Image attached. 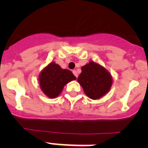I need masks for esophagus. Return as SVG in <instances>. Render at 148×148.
<instances>
[{"label":"esophagus","mask_w":148,"mask_h":148,"mask_svg":"<svg viewBox=\"0 0 148 148\" xmlns=\"http://www.w3.org/2000/svg\"><path fill=\"white\" fill-rule=\"evenodd\" d=\"M73 74H74V75H75V77H76V78H78V73H77V72H76V70H73Z\"/></svg>","instance_id":"34e87169"}]
</instances>
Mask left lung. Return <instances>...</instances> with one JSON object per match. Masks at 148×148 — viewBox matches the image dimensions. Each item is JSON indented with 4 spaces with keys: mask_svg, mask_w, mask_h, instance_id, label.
Instances as JSON below:
<instances>
[{
    "mask_svg": "<svg viewBox=\"0 0 148 148\" xmlns=\"http://www.w3.org/2000/svg\"><path fill=\"white\" fill-rule=\"evenodd\" d=\"M77 80L86 95L93 100L100 99L108 92L113 83L109 72L94 61H90L82 66V73Z\"/></svg>",
    "mask_w": 148,
    "mask_h": 148,
    "instance_id": "8db88e82",
    "label": "left lung"
}]
</instances>
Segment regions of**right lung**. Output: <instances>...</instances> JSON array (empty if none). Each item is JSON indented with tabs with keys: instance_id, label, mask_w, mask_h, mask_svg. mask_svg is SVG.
Instances as JSON below:
<instances>
[{
	"instance_id": "obj_1",
	"label": "right lung",
	"mask_w": 148,
	"mask_h": 148,
	"mask_svg": "<svg viewBox=\"0 0 148 148\" xmlns=\"http://www.w3.org/2000/svg\"><path fill=\"white\" fill-rule=\"evenodd\" d=\"M75 79L76 77L70 70L62 69L55 62L49 64L39 75L40 88L51 99L57 97L68 82Z\"/></svg>"
}]
</instances>
